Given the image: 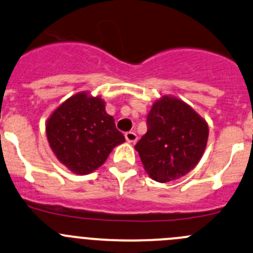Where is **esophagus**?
<instances>
[{"instance_id":"34e87169","label":"esophagus","mask_w":253,"mask_h":253,"mask_svg":"<svg viewBox=\"0 0 253 253\" xmlns=\"http://www.w3.org/2000/svg\"><path fill=\"white\" fill-rule=\"evenodd\" d=\"M125 138H126L127 142H129V143H134V142L138 139V137H137V134L134 133V132H126L125 133Z\"/></svg>"}]
</instances>
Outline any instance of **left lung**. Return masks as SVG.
I'll return each instance as SVG.
<instances>
[{"label":"left lung","mask_w":253,"mask_h":253,"mask_svg":"<svg viewBox=\"0 0 253 253\" xmlns=\"http://www.w3.org/2000/svg\"><path fill=\"white\" fill-rule=\"evenodd\" d=\"M146 134L134 146L144 170L159 183L175 180L195 168L207 148L208 122L183 100L164 95L147 116Z\"/></svg>","instance_id":"1"}]
</instances>
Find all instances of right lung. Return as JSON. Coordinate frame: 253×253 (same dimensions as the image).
<instances>
[{
  "instance_id": "add662e5",
  "label": "right lung",
  "mask_w": 253,
  "mask_h": 253,
  "mask_svg": "<svg viewBox=\"0 0 253 253\" xmlns=\"http://www.w3.org/2000/svg\"><path fill=\"white\" fill-rule=\"evenodd\" d=\"M45 133L58 161L78 175L96 170L125 142L104 100L89 91L78 92L59 105L46 120Z\"/></svg>"
}]
</instances>
